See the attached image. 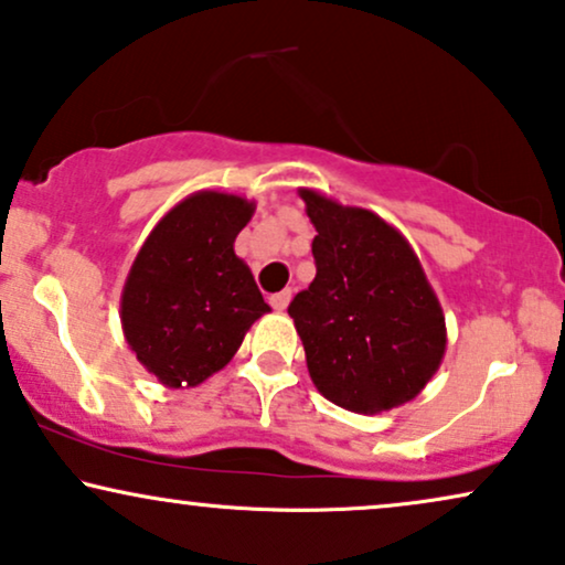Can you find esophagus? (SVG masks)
<instances>
[{"label":"esophagus","instance_id":"obj_1","mask_svg":"<svg viewBox=\"0 0 565 565\" xmlns=\"http://www.w3.org/2000/svg\"><path fill=\"white\" fill-rule=\"evenodd\" d=\"M289 299H291V289H284V291H276V295H270L268 302L274 310H287Z\"/></svg>","mask_w":565,"mask_h":565}]
</instances>
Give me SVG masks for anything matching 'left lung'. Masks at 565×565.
<instances>
[{
    "instance_id": "left-lung-1",
    "label": "left lung",
    "mask_w": 565,
    "mask_h": 565,
    "mask_svg": "<svg viewBox=\"0 0 565 565\" xmlns=\"http://www.w3.org/2000/svg\"><path fill=\"white\" fill-rule=\"evenodd\" d=\"M316 278L289 302L307 370L328 402L375 414L425 388L446 318L409 242L381 216L302 190Z\"/></svg>"
}]
</instances>
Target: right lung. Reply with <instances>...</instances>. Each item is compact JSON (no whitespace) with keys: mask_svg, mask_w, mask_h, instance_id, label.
<instances>
[{"mask_svg":"<svg viewBox=\"0 0 565 565\" xmlns=\"http://www.w3.org/2000/svg\"><path fill=\"white\" fill-rule=\"evenodd\" d=\"M253 203L198 192L159 221L140 247L122 295L127 344L169 388L198 385L237 354L270 307L234 239Z\"/></svg>","mask_w":565,"mask_h":565,"instance_id":"obj_1","label":"right lung"}]
</instances>
